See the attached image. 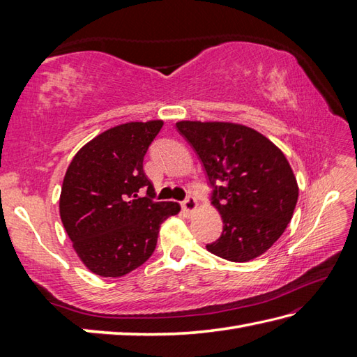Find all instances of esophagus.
Instances as JSON below:
<instances>
[{"mask_svg":"<svg viewBox=\"0 0 357 357\" xmlns=\"http://www.w3.org/2000/svg\"><path fill=\"white\" fill-rule=\"evenodd\" d=\"M181 207H183V210L187 211V213H193V211L198 208V201H196L193 196H187V199L181 204Z\"/></svg>","mask_w":357,"mask_h":357,"instance_id":"esophagus-1","label":"esophagus"}]
</instances>
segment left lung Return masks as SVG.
<instances>
[{"label": "left lung", "mask_w": 357, "mask_h": 357, "mask_svg": "<svg viewBox=\"0 0 357 357\" xmlns=\"http://www.w3.org/2000/svg\"><path fill=\"white\" fill-rule=\"evenodd\" d=\"M176 127L215 185L211 204L224 225L208 252L231 262L264 255L285 231L299 196L285 155L267 136L242 124L178 121Z\"/></svg>", "instance_id": "8db88e82"}]
</instances>
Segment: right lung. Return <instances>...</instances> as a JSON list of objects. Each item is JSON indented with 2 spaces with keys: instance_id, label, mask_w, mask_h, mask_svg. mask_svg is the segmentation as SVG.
I'll return each mask as SVG.
<instances>
[{
  "instance_id": "1",
  "label": "right lung",
  "mask_w": 357,
  "mask_h": 357,
  "mask_svg": "<svg viewBox=\"0 0 357 357\" xmlns=\"http://www.w3.org/2000/svg\"><path fill=\"white\" fill-rule=\"evenodd\" d=\"M162 119L130 121L84 144L67 167L59 216L73 250L102 278L138 268L155 252L159 227L179 213L178 202H155L142 169L144 155ZM147 190L148 196H139Z\"/></svg>"
}]
</instances>
